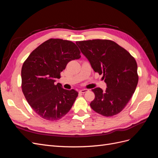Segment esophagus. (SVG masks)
<instances>
[{"instance_id":"obj_1","label":"esophagus","mask_w":158,"mask_h":158,"mask_svg":"<svg viewBox=\"0 0 158 158\" xmlns=\"http://www.w3.org/2000/svg\"><path fill=\"white\" fill-rule=\"evenodd\" d=\"M88 91V89H80V90L79 91V93H80V94H84V93H85V92H87Z\"/></svg>"}]
</instances>
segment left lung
Masks as SVG:
<instances>
[{
  "label": "left lung",
  "mask_w": 158,
  "mask_h": 158,
  "mask_svg": "<svg viewBox=\"0 0 158 158\" xmlns=\"http://www.w3.org/2000/svg\"><path fill=\"white\" fill-rule=\"evenodd\" d=\"M81 52L89 61L95 73L103 74L106 91L92 89L95 98L90 106L105 117L120 113L130 101L138 82L135 58L115 42L108 40L76 41Z\"/></svg>",
  "instance_id": "8db88e82"
}]
</instances>
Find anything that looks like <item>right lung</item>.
Here are the masks:
<instances>
[{
	"label": "right lung",
	"instance_id": "add662e5",
	"mask_svg": "<svg viewBox=\"0 0 158 158\" xmlns=\"http://www.w3.org/2000/svg\"><path fill=\"white\" fill-rule=\"evenodd\" d=\"M74 43L61 39H49L33 50L23 64L22 89L32 109L48 121L64 117L73 106L78 93L64 89L55 78L72 60L80 58Z\"/></svg>",
	"mask_w": 158,
	"mask_h": 158
}]
</instances>
